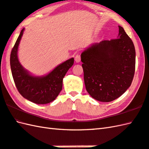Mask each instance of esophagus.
Here are the masks:
<instances>
[{
	"mask_svg": "<svg viewBox=\"0 0 149 149\" xmlns=\"http://www.w3.org/2000/svg\"><path fill=\"white\" fill-rule=\"evenodd\" d=\"M74 60L75 61L77 62V63H78V62H80V61H81V57L80 55L79 54H77L75 55V58H74Z\"/></svg>",
	"mask_w": 149,
	"mask_h": 149,
	"instance_id": "esophagus-1",
	"label": "esophagus"
}]
</instances>
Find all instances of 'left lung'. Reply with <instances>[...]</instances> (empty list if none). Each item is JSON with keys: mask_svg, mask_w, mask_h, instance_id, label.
Here are the masks:
<instances>
[{"mask_svg": "<svg viewBox=\"0 0 149 149\" xmlns=\"http://www.w3.org/2000/svg\"><path fill=\"white\" fill-rule=\"evenodd\" d=\"M117 39L91 45L81 53L86 90L92 97L110 102L130 87L135 71L133 41L121 26Z\"/></svg>", "mask_w": 149, "mask_h": 149, "instance_id": "8db88e82", "label": "left lung"}]
</instances>
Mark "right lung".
<instances>
[{
  "mask_svg": "<svg viewBox=\"0 0 149 149\" xmlns=\"http://www.w3.org/2000/svg\"><path fill=\"white\" fill-rule=\"evenodd\" d=\"M24 29L21 31L10 55L13 80L19 94L24 98L36 104H47L54 101L62 91V80L69 69L73 65L74 58L62 62L47 75H32L23 67L18 58V48Z\"/></svg>",
  "mask_w": 149,
  "mask_h": 149,
  "instance_id": "1",
  "label": "right lung"
}]
</instances>
